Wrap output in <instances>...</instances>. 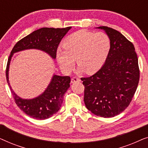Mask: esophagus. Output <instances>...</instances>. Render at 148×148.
I'll return each mask as SVG.
<instances>
[{
  "label": "esophagus",
  "mask_w": 148,
  "mask_h": 148,
  "mask_svg": "<svg viewBox=\"0 0 148 148\" xmlns=\"http://www.w3.org/2000/svg\"><path fill=\"white\" fill-rule=\"evenodd\" d=\"M80 82V79L79 78H77V77H73L71 79V84H74V83H76V82Z\"/></svg>",
  "instance_id": "1"
}]
</instances>
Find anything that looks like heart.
Listing matches in <instances>:
<instances>
[{
	"label": "heart",
	"instance_id": "obj_1",
	"mask_svg": "<svg viewBox=\"0 0 148 148\" xmlns=\"http://www.w3.org/2000/svg\"><path fill=\"white\" fill-rule=\"evenodd\" d=\"M110 47V40L104 33L80 30L64 40V49L58 48L56 57L60 67L64 71L69 72L73 68L75 59L80 71L91 74L102 67Z\"/></svg>",
	"mask_w": 148,
	"mask_h": 148
}]
</instances>
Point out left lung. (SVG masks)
<instances>
[{"mask_svg": "<svg viewBox=\"0 0 148 148\" xmlns=\"http://www.w3.org/2000/svg\"><path fill=\"white\" fill-rule=\"evenodd\" d=\"M96 28L106 32L110 47L100 69L82 78L84 102L93 114L110 118L123 112L131 102L139 84L138 59L133 44L122 34L106 26Z\"/></svg>", "mask_w": 148, "mask_h": 148, "instance_id": "obj_1", "label": "left lung"}]
</instances>
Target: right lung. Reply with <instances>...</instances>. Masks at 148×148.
<instances>
[{
	"label": "right lung",
	"instance_id": "1",
	"mask_svg": "<svg viewBox=\"0 0 148 148\" xmlns=\"http://www.w3.org/2000/svg\"><path fill=\"white\" fill-rule=\"evenodd\" d=\"M71 29V27L56 29L43 27L37 29L17 42L11 50L6 69L7 83L18 107L32 118L44 120L51 117L60 110L64 94L70 87L71 78L69 76L54 74L43 93L32 99L21 98L15 94L9 83V71L11 58L16 52L36 49L46 52L54 60L58 44Z\"/></svg>",
	"mask_w": 148,
	"mask_h": 148
}]
</instances>
